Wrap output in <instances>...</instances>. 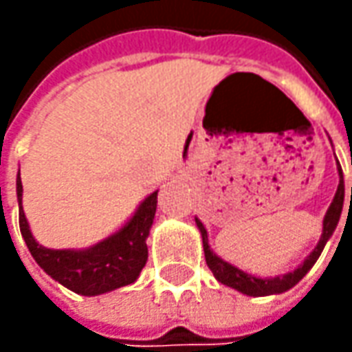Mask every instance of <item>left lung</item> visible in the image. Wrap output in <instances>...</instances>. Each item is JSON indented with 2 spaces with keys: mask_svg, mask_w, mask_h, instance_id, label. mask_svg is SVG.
<instances>
[{
  "mask_svg": "<svg viewBox=\"0 0 352 352\" xmlns=\"http://www.w3.org/2000/svg\"><path fill=\"white\" fill-rule=\"evenodd\" d=\"M339 188H337V194L333 197V204L325 219H323V235L319 239L318 247L314 249V252L307 256L304 261V264L300 268H296L294 272H288L286 276H278V278H256L252 274H247L243 270H239L235 266H231L229 263L221 261L217 254H213L208 245V231L206 227L199 223L196 219L197 227H199V233H201V239H204V252H206V263L210 266V270L213 272V276L217 278L221 284L225 286H231L235 290L243 292L247 296H270V294H280V292L290 290L292 286H296L302 278L307 274V270L316 264V261L319 258L321 250L325 247L327 239L331 236V233L335 231V227L339 223V217H341V211H343V201H345V184H343V172H341V166H339ZM351 206H352V188H351ZM349 206V208H351Z\"/></svg>",
  "mask_w": 352,
  "mask_h": 352,
  "instance_id": "left-lung-1",
  "label": "left lung"
}]
</instances>
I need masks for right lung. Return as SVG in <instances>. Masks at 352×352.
<instances>
[{"mask_svg": "<svg viewBox=\"0 0 352 352\" xmlns=\"http://www.w3.org/2000/svg\"><path fill=\"white\" fill-rule=\"evenodd\" d=\"M21 196L23 186L21 176H17L21 235L36 264L48 276L82 296H96L116 290L137 280L148 258L146 236L155 219L158 192L151 194L142 201L137 213L119 233L88 250H52L41 247L29 231V223L21 208Z\"/></svg>", "mask_w": 352, "mask_h": 352, "instance_id": "1", "label": "right lung"}]
</instances>
